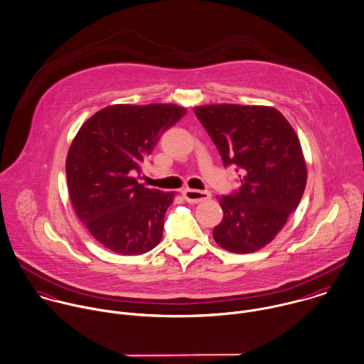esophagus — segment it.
<instances>
[{
  "mask_svg": "<svg viewBox=\"0 0 364 364\" xmlns=\"http://www.w3.org/2000/svg\"><path fill=\"white\" fill-rule=\"evenodd\" d=\"M183 196L191 204H197V203H201V201H205V200L211 198L210 191H200V190H193V188H186L183 191Z\"/></svg>",
  "mask_w": 364,
  "mask_h": 364,
  "instance_id": "esophagus-1",
  "label": "esophagus"
}]
</instances>
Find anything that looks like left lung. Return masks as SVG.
<instances>
[{
    "label": "left lung",
    "instance_id": "1",
    "mask_svg": "<svg viewBox=\"0 0 364 364\" xmlns=\"http://www.w3.org/2000/svg\"><path fill=\"white\" fill-rule=\"evenodd\" d=\"M194 113L224 166L241 173L238 191L217 197L224 218L213 237L230 252H255L277 237L304 196L308 170L298 134L272 106L220 103L196 106Z\"/></svg>",
    "mask_w": 364,
    "mask_h": 364
}]
</instances>
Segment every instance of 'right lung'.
Returning <instances> with one entry per match:
<instances>
[{"label":"right lung","mask_w":364,"mask_h":364,"mask_svg":"<svg viewBox=\"0 0 364 364\" xmlns=\"http://www.w3.org/2000/svg\"><path fill=\"white\" fill-rule=\"evenodd\" d=\"M186 107L171 103L112 105L90 116L66 156L68 193L77 218L105 248L141 255L159 245L176 193L137 181L161 133Z\"/></svg>","instance_id":"1"}]
</instances>
